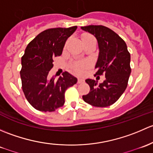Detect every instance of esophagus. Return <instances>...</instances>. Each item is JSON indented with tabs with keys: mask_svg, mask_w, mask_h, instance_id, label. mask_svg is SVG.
Segmentation results:
<instances>
[{
	"mask_svg": "<svg viewBox=\"0 0 153 153\" xmlns=\"http://www.w3.org/2000/svg\"><path fill=\"white\" fill-rule=\"evenodd\" d=\"M85 82L84 79L79 78L78 79V81H77V83H79H79H82V82Z\"/></svg>",
	"mask_w": 153,
	"mask_h": 153,
	"instance_id": "esophagus-1",
	"label": "esophagus"
}]
</instances>
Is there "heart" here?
Listing matches in <instances>:
<instances>
[{
  "label": "heart",
  "instance_id": "b5f03b06",
  "mask_svg": "<svg viewBox=\"0 0 153 153\" xmlns=\"http://www.w3.org/2000/svg\"><path fill=\"white\" fill-rule=\"evenodd\" d=\"M92 37H94L89 34H83L82 35V39L83 42L88 40V39L92 38ZM88 65H89V63H88L87 61H78V62H76L74 63L73 69L76 73L81 74L82 72L83 68L88 67Z\"/></svg>",
  "mask_w": 153,
  "mask_h": 153
}]
</instances>
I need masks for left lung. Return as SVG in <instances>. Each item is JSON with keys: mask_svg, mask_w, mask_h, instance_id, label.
<instances>
[{"mask_svg": "<svg viewBox=\"0 0 153 153\" xmlns=\"http://www.w3.org/2000/svg\"><path fill=\"white\" fill-rule=\"evenodd\" d=\"M81 29L97 38L100 53L95 66L96 75L105 76V80L100 85L97 81L87 79L85 82L91 89L82 99L94 107L110 106L120 98L127 88L131 73L130 53L125 42L109 28L91 25Z\"/></svg>", "mask_w": 153, "mask_h": 153, "instance_id": "1", "label": "left lung"}]
</instances>
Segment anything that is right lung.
<instances>
[{
    "instance_id": "right-lung-1",
    "label": "right lung",
    "mask_w": 153,
    "mask_h": 153,
    "mask_svg": "<svg viewBox=\"0 0 153 153\" xmlns=\"http://www.w3.org/2000/svg\"><path fill=\"white\" fill-rule=\"evenodd\" d=\"M77 26L53 28L42 31L28 44L21 58L22 89L30 105L37 111L52 112L65 103V92L77 79L65 71L57 81L48 79L54 56L62 54L67 39Z\"/></svg>"
}]
</instances>
